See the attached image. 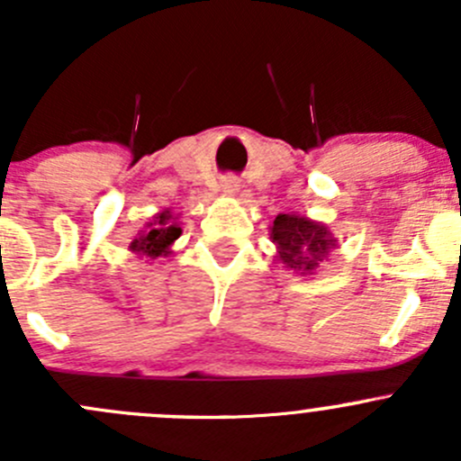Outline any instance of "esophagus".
<instances>
[{
	"label": "esophagus",
	"instance_id": "obj_1",
	"mask_svg": "<svg viewBox=\"0 0 461 461\" xmlns=\"http://www.w3.org/2000/svg\"><path fill=\"white\" fill-rule=\"evenodd\" d=\"M239 189H240V183H239V178H234V176H230V178H225L221 183V192L225 194V196H234Z\"/></svg>",
	"mask_w": 461,
	"mask_h": 461
}]
</instances>
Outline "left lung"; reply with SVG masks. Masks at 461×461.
<instances>
[{"instance_id": "left-lung-1", "label": "left lung", "mask_w": 461, "mask_h": 461, "mask_svg": "<svg viewBox=\"0 0 461 461\" xmlns=\"http://www.w3.org/2000/svg\"><path fill=\"white\" fill-rule=\"evenodd\" d=\"M269 239L276 245V258L285 269L310 276L328 254L337 249V236L325 222L301 213H278L269 227Z\"/></svg>"}]
</instances>
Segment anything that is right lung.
Here are the masks:
<instances>
[{"instance_id": "obj_1", "label": "right lung", "mask_w": 461, "mask_h": 461, "mask_svg": "<svg viewBox=\"0 0 461 461\" xmlns=\"http://www.w3.org/2000/svg\"><path fill=\"white\" fill-rule=\"evenodd\" d=\"M183 234V227L178 222V213L169 212H158L156 216L151 218V222L138 230V234L133 236L131 245V254H136L138 258H147V260H158L171 257V245L180 239Z\"/></svg>"}]
</instances>
